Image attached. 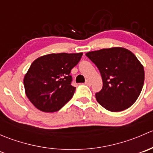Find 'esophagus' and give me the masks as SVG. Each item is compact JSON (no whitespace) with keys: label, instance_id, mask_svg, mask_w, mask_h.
<instances>
[{"label":"esophagus","instance_id":"1","mask_svg":"<svg viewBox=\"0 0 153 153\" xmlns=\"http://www.w3.org/2000/svg\"><path fill=\"white\" fill-rule=\"evenodd\" d=\"M85 84H86V85H88V86H90L91 85V82H90V81H89V80H86V81H85Z\"/></svg>","mask_w":153,"mask_h":153}]
</instances>
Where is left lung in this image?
I'll list each match as a JSON object with an SVG mask.
<instances>
[{"mask_svg":"<svg viewBox=\"0 0 153 153\" xmlns=\"http://www.w3.org/2000/svg\"><path fill=\"white\" fill-rule=\"evenodd\" d=\"M86 55L96 65L103 81L95 93L100 105L111 112L130 107L136 101L144 82V69L131 51L112 47L92 51Z\"/></svg>","mask_w":153,"mask_h":153,"instance_id":"left-lung-1","label":"left lung"}]
</instances>
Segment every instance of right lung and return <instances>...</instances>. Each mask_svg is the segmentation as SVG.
<instances>
[{
    "mask_svg": "<svg viewBox=\"0 0 153 153\" xmlns=\"http://www.w3.org/2000/svg\"><path fill=\"white\" fill-rule=\"evenodd\" d=\"M83 53H52L32 62L24 78L25 92L30 102L44 112L61 109L72 98L75 87L71 69Z\"/></svg>",
    "mask_w": 153,
    "mask_h": 153,
    "instance_id": "1",
    "label": "right lung"
}]
</instances>
